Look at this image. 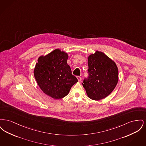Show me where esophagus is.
Masks as SVG:
<instances>
[{
    "label": "esophagus",
    "mask_w": 146,
    "mask_h": 146,
    "mask_svg": "<svg viewBox=\"0 0 146 146\" xmlns=\"http://www.w3.org/2000/svg\"><path fill=\"white\" fill-rule=\"evenodd\" d=\"M77 79H78V80L79 82H80V81L82 80V78L80 76H77Z\"/></svg>",
    "instance_id": "obj_1"
}]
</instances>
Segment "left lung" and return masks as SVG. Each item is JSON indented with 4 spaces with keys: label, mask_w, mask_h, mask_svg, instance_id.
<instances>
[{
    "label": "left lung",
    "mask_w": 146,
    "mask_h": 146,
    "mask_svg": "<svg viewBox=\"0 0 146 146\" xmlns=\"http://www.w3.org/2000/svg\"><path fill=\"white\" fill-rule=\"evenodd\" d=\"M89 76L83 85L88 97L100 100L108 96L118 81V69L115 63L104 53L96 51L88 57Z\"/></svg>",
    "instance_id": "obj_1"
}]
</instances>
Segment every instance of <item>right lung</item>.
Listing matches in <instances>:
<instances>
[{
  "instance_id": "add662e5",
  "label": "right lung",
  "mask_w": 146,
  "mask_h": 146,
  "mask_svg": "<svg viewBox=\"0 0 146 146\" xmlns=\"http://www.w3.org/2000/svg\"><path fill=\"white\" fill-rule=\"evenodd\" d=\"M68 57L65 52L56 49L47 55L39 57L35 67L34 74L39 86L54 99L65 97L78 82L67 63Z\"/></svg>"
}]
</instances>
